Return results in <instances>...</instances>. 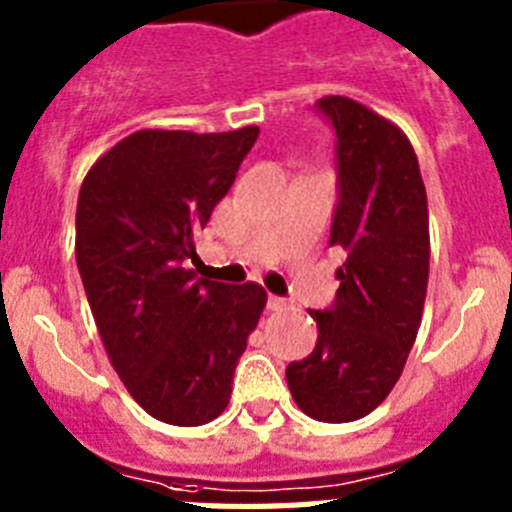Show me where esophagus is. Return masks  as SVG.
<instances>
[{"instance_id":"34e87169","label":"esophagus","mask_w":512,"mask_h":512,"mask_svg":"<svg viewBox=\"0 0 512 512\" xmlns=\"http://www.w3.org/2000/svg\"><path fill=\"white\" fill-rule=\"evenodd\" d=\"M287 307H289V302L284 300V297H277V295L269 297V310L279 312V310H287Z\"/></svg>"}]
</instances>
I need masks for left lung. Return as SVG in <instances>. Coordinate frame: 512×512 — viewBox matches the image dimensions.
I'll use <instances>...</instances> for the list:
<instances>
[{
	"label": "left lung",
	"mask_w": 512,
	"mask_h": 512,
	"mask_svg": "<svg viewBox=\"0 0 512 512\" xmlns=\"http://www.w3.org/2000/svg\"><path fill=\"white\" fill-rule=\"evenodd\" d=\"M338 135V207L330 246L341 287L312 354L287 366L297 408L323 423L372 413L400 379L423 318L431 233L418 156L395 122L356 99L323 97Z\"/></svg>",
	"instance_id": "obj_1"
}]
</instances>
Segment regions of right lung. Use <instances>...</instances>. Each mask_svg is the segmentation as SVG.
Returning a JSON list of instances; mask_svg holds the SVG:
<instances>
[{"mask_svg":"<svg viewBox=\"0 0 512 512\" xmlns=\"http://www.w3.org/2000/svg\"><path fill=\"white\" fill-rule=\"evenodd\" d=\"M259 138L138 130L99 156L76 205V266L110 364L140 408L205 425L228 408L233 372L266 307L261 284L197 279L194 235Z\"/></svg>","mask_w":512,"mask_h":512,"instance_id":"obj_1","label":"right lung"}]
</instances>
